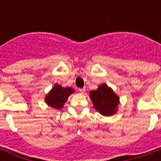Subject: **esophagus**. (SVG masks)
<instances>
[{
	"label": "esophagus",
	"mask_w": 161,
	"mask_h": 161,
	"mask_svg": "<svg viewBox=\"0 0 161 161\" xmlns=\"http://www.w3.org/2000/svg\"><path fill=\"white\" fill-rule=\"evenodd\" d=\"M78 91H79L80 93H84V92H85V88H78Z\"/></svg>",
	"instance_id": "1"
}]
</instances>
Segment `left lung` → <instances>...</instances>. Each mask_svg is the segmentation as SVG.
<instances>
[{
    "label": "left lung",
    "instance_id": "left-lung-1",
    "mask_svg": "<svg viewBox=\"0 0 161 161\" xmlns=\"http://www.w3.org/2000/svg\"><path fill=\"white\" fill-rule=\"evenodd\" d=\"M90 98L97 111L102 115L109 116L116 113L119 97L107 84H101L96 90L90 92Z\"/></svg>",
    "mask_w": 161,
    "mask_h": 161
}]
</instances>
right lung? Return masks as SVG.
I'll list each match as a JSON object with an SVG mask.
<instances>
[{
  "mask_svg": "<svg viewBox=\"0 0 161 161\" xmlns=\"http://www.w3.org/2000/svg\"><path fill=\"white\" fill-rule=\"evenodd\" d=\"M74 93L72 88H63L62 86L56 84L50 93L46 96V103L52 108L60 109L63 107L70 94Z\"/></svg>",
  "mask_w": 161,
  "mask_h": 161,
  "instance_id": "add662e5",
  "label": "right lung"
}]
</instances>
